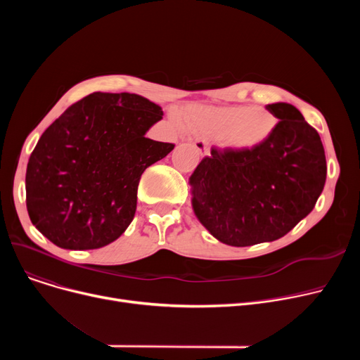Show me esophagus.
Returning <instances> with one entry per match:
<instances>
[{
	"mask_svg": "<svg viewBox=\"0 0 360 360\" xmlns=\"http://www.w3.org/2000/svg\"><path fill=\"white\" fill-rule=\"evenodd\" d=\"M194 148L197 150V153L200 155V156H205V155H209V143H207L205 140H202V139H198V140H195L194 141Z\"/></svg>",
	"mask_w": 360,
	"mask_h": 360,
	"instance_id": "34e87169",
	"label": "esophagus"
}]
</instances>
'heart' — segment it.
<instances>
[{
	"label": "heart",
	"instance_id": "b5f03b06",
	"mask_svg": "<svg viewBox=\"0 0 360 360\" xmlns=\"http://www.w3.org/2000/svg\"><path fill=\"white\" fill-rule=\"evenodd\" d=\"M186 129L219 137L223 147L248 153L266 144L277 127L274 113L262 106H193L182 113Z\"/></svg>",
	"mask_w": 360,
	"mask_h": 360
}]
</instances>
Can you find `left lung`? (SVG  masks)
<instances>
[{
	"label": "left lung",
	"instance_id": "1",
	"mask_svg": "<svg viewBox=\"0 0 360 360\" xmlns=\"http://www.w3.org/2000/svg\"><path fill=\"white\" fill-rule=\"evenodd\" d=\"M266 108L278 118L266 144L248 153L212 148L190 176L197 219L231 247L285 236L324 190L327 163L316 129L290 103Z\"/></svg>",
	"mask_w": 360,
	"mask_h": 360
}]
</instances>
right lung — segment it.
I'll use <instances>...</instances> for the list:
<instances>
[{"mask_svg": "<svg viewBox=\"0 0 360 360\" xmlns=\"http://www.w3.org/2000/svg\"><path fill=\"white\" fill-rule=\"evenodd\" d=\"M163 117L134 93L89 94L53 121L32 151L26 205L34 228L64 250H98L134 219L144 170L175 144L146 132Z\"/></svg>", "mask_w": 360, "mask_h": 360, "instance_id": "add662e5", "label": "right lung"}]
</instances>
